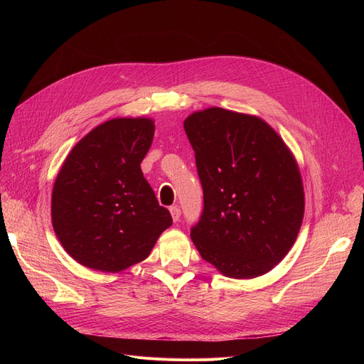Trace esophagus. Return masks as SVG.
I'll use <instances>...</instances> for the list:
<instances>
[{
    "instance_id": "1",
    "label": "esophagus",
    "mask_w": 364,
    "mask_h": 364,
    "mask_svg": "<svg viewBox=\"0 0 364 364\" xmlns=\"http://www.w3.org/2000/svg\"><path fill=\"white\" fill-rule=\"evenodd\" d=\"M170 213H171V217H173V222H178V220L181 218V209L178 206H171Z\"/></svg>"
}]
</instances>
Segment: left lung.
Returning <instances> with one entry per match:
<instances>
[{
	"label": "left lung",
	"mask_w": 364,
	"mask_h": 364,
	"mask_svg": "<svg viewBox=\"0 0 364 364\" xmlns=\"http://www.w3.org/2000/svg\"><path fill=\"white\" fill-rule=\"evenodd\" d=\"M183 129L203 188V211L191 228L200 257L229 278L270 272L294 245L304 218L293 153L264 119L222 107L191 114Z\"/></svg>",
	"instance_id": "1"
}]
</instances>
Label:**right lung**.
<instances>
[{
	"mask_svg": "<svg viewBox=\"0 0 364 364\" xmlns=\"http://www.w3.org/2000/svg\"><path fill=\"white\" fill-rule=\"evenodd\" d=\"M151 118H114L70 151L51 194V223L77 262L117 273L146 259L173 218L141 171Z\"/></svg>",
	"mask_w": 364,
	"mask_h": 364,
	"instance_id": "add662e5",
	"label": "right lung"
}]
</instances>
